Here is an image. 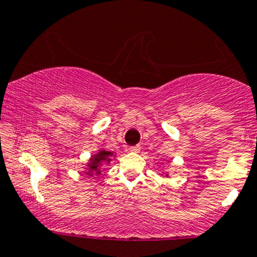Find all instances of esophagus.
Masks as SVG:
<instances>
[{
    "label": "esophagus",
    "mask_w": 257,
    "mask_h": 257,
    "mask_svg": "<svg viewBox=\"0 0 257 257\" xmlns=\"http://www.w3.org/2000/svg\"><path fill=\"white\" fill-rule=\"evenodd\" d=\"M129 151H131V152H135V153L140 152V146H139V145H137V146H131L129 147Z\"/></svg>",
    "instance_id": "obj_1"
}]
</instances>
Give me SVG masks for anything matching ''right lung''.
<instances>
[{
  "label": "right lung",
  "mask_w": 257,
  "mask_h": 257,
  "mask_svg": "<svg viewBox=\"0 0 257 257\" xmlns=\"http://www.w3.org/2000/svg\"><path fill=\"white\" fill-rule=\"evenodd\" d=\"M112 153L107 152V151H100L98 154H95L91 158V162L88 163V172H86L88 176H93L100 174L99 166L103 165L104 163H110V157Z\"/></svg>",
  "instance_id": "add662e5"
}]
</instances>
